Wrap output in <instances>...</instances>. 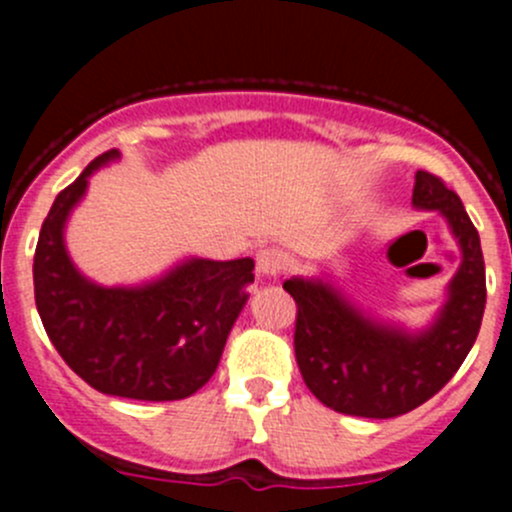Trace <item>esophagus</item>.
<instances>
[{
    "mask_svg": "<svg viewBox=\"0 0 512 512\" xmlns=\"http://www.w3.org/2000/svg\"><path fill=\"white\" fill-rule=\"evenodd\" d=\"M285 270V255L280 250H260L257 252V275L267 282H275Z\"/></svg>",
    "mask_w": 512,
    "mask_h": 512,
    "instance_id": "34e87169",
    "label": "esophagus"
}]
</instances>
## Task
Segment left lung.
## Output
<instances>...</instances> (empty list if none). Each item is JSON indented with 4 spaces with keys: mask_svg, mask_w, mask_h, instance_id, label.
Returning a JSON list of instances; mask_svg holds the SVG:
<instances>
[{
    "mask_svg": "<svg viewBox=\"0 0 512 512\" xmlns=\"http://www.w3.org/2000/svg\"><path fill=\"white\" fill-rule=\"evenodd\" d=\"M411 205L438 213L461 250V265L426 327H409L354 302L332 270L289 277L297 302L294 354L307 389L329 409L361 418L409 414L443 389L476 344L485 312L480 237L461 198L418 170Z\"/></svg>",
    "mask_w": 512,
    "mask_h": 512,
    "instance_id": "1",
    "label": "left lung"
}]
</instances>
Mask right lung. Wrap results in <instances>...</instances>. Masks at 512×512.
<instances>
[{
  "label": "right lung",
  "mask_w": 512,
  "mask_h": 512,
  "mask_svg": "<svg viewBox=\"0 0 512 512\" xmlns=\"http://www.w3.org/2000/svg\"><path fill=\"white\" fill-rule=\"evenodd\" d=\"M106 151L56 195L34 255L41 324L61 359L101 394L178 401L210 381L227 334L255 282L252 257L218 262L183 257L136 285H101L76 267L66 227L96 170L118 163Z\"/></svg>",
  "instance_id": "add662e5"
}]
</instances>
